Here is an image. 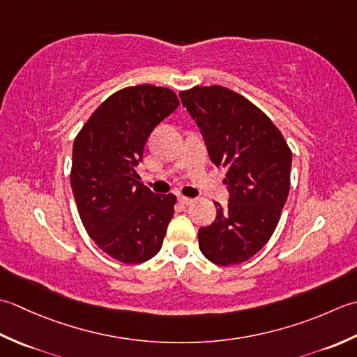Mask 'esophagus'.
<instances>
[{"mask_svg": "<svg viewBox=\"0 0 357 357\" xmlns=\"http://www.w3.org/2000/svg\"><path fill=\"white\" fill-rule=\"evenodd\" d=\"M178 202L181 203V205L188 206V205H191V203H194V199H191V197H185V195H178Z\"/></svg>", "mask_w": 357, "mask_h": 357, "instance_id": "1", "label": "esophagus"}]
</instances>
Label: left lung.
<instances>
[{
    "label": "left lung",
    "instance_id": "1",
    "mask_svg": "<svg viewBox=\"0 0 357 357\" xmlns=\"http://www.w3.org/2000/svg\"><path fill=\"white\" fill-rule=\"evenodd\" d=\"M178 96L200 128L211 162L228 171V206L214 202L215 220L199 229L200 251L215 265L242 264L278 227L293 154L274 123L228 87L195 86Z\"/></svg>",
    "mask_w": 357,
    "mask_h": 357
}]
</instances>
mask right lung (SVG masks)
<instances>
[{
  "label": "right lung",
  "instance_id": "1",
  "mask_svg": "<svg viewBox=\"0 0 357 357\" xmlns=\"http://www.w3.org/2000/svg\"><path fill=\"white\" fill-rule=\"evenodd\" d=\"M168 87H125L101 103L79 130L72 151L70 185L87 234L112 259L143 264L163 245L177 197L138 181L149 134L176 111Z\"/></svg>",
  "mask_w": 357,
  "mask_h": 357
}]
</instances>
